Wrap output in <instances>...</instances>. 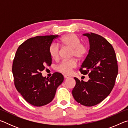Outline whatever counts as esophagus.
<instances>
[{
  "instance_id": "obj_1",
  "label": "esophagus",
  "mask_w": 128,
  "mask_h": 128,
  "mask_svg": "<svg viewBox=\"0 0 128 128\" xmlns=\"http://www.w3.org/2000/svg\"><path fill=\"white\" fill-rule=\"evenodd\" d=\"M64 77L65 78H69L71 77V76H69V75L64 74Z\"/></svg>"
}]
</instances>
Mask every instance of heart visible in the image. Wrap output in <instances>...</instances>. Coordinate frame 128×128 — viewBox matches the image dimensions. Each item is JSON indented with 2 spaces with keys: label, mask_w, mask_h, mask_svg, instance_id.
Segmentation results:
<instances>
[{
  "label": "heart",
  "mask_w": 128,
  "mask_h": 128,
  "mask_svg": "<svg viewBox=\"0 0 128 128\" xmlns=\"http://www.w3.org/2000/svg\"><path fill=\"white\" fill-rule=\"evenodd\" d=\"M60 46L71 48V56H74L77 59H81L86 52L85 47L81 44V40L74 34H69L64 36L60 39L59 43ZM49 54L53 59H57L59 57V47L56 43H52L49 47ZM77 66L76 61L72 59L68 61H62L56 66V69L59 72L69 74L72 69Z\"/></svg>",
  "instance_id": "b5f03b06"
}]
</instances>
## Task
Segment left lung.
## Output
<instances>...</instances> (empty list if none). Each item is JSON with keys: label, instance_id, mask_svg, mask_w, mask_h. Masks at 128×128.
Segmentation results:
<instances>
[{"label": "left lung", "instance_id": "left-lung-1", "mask_svg": "<svg viewBox=\"0 0 128 128\" xmlns=\"http://www.w3.org/2000/svg\"><path fill=\"white\" fill-rule=\"evenodd\" d=\"M88 39L90 49L80 69L82 74H88L87 82L76 77L72 90L73 98L81 104L91 107L100 103L109 95L118 74L116 54L104 38L90 33L83 34Z\"/></svg>", "mask_w": 128, "mask_h": 128}]
</instances>
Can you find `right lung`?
Listing matches in <instances>:
<instances>
[{
	"mask_svg": "<svg viewBox=\"0 0 128 128\" xmlns=\"http://www.w3.org/2000/svg\"><path fill=\"white\" fill-rule=\"evenodd\" d=\"M58 36H36L28 39L18 47L14 56L12 73L15 87L26 101L36 107L50 103L63 82L64 77L60 73H54L50 78L41 73L46 66H51L49 47Z\"/></svg>",
	"mask_w": 128,
	"mask_h": 128,
	"instance_id": "1",
	"label": "right lung"
}]
</instances>
